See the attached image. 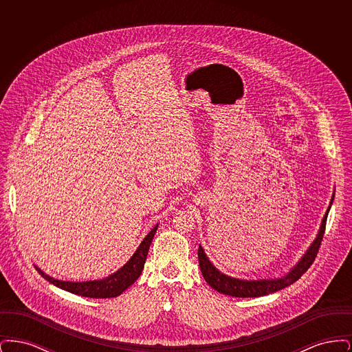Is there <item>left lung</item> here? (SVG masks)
<instances>
[{
    "mask_svg": "<svg viewBox=\"0 0 352 352\" xmlns=\"http://www.w3.org/2000/svg\"><path fill=\"white\" fill-rule=\"evenodd\" d=\"M333 201H334V195H333L331 203ZM329 211H330V207H329L324 218L322 220L318 236L314 240V243L311 244V247L309 248V251L306 252V254L302 257L301 261L292 269V272H289L287 276H285L283 278L260 280V281H247V280L231 278V277L220 273L218 269L210 263L203 248L199 245L198 258H199V267H201V274H203L204 280L211 287L218 290L219 293H223L226 296L239 297V298H253V297L267 296L269 293L278 292L289 285L294 284L298 278H301L302 274L311 267V264L314 263V260L317 257L319 247L323 240L324 230H326V221H327Z\"/></svg>",
    "mask_w": 352,
    "mask_h": 352,
    "instance_id": "8db88e82",
    "label": "left lung"
}]
</instances>
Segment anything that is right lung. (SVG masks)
Masks as SVG:
<instances>
[{"mask_svg":"<svg viewBox=\"0 0 352 352\" xmlns=\"http://www.w3.org/2000/svg\"><path fill=\"white\" fill-rule=\"evenodd\" d=\"M155 226L151 230L149 234H146V237L142 240V243L140 244V247L137 248V251L134 252L132 258L118 270L116 273H113L112 276L99 280V281H87V283H68V281H59L55 280L50 276L45 274L41 269L36 268L39 272V274L51 283L66 292L74 293L76 296H82L87 298H113L120 296L124 290H126L131 285L134 284V281L141 276L142 269L145 265V260L149 252L151 240L154 237V234L157 231Z\"/></svg>","mask_w":352,"mask_h":352,"instance_id":"right-lung-1","label":"right lung"}]
</instances>
